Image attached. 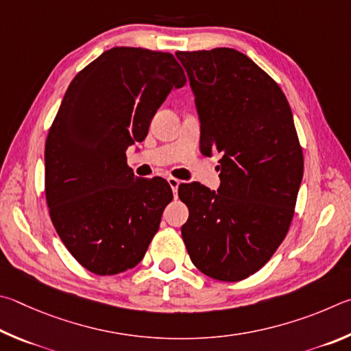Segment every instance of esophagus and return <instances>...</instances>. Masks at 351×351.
Wrapping results in <instances>:
<instances>
[{
	"instance_id": "esophagus-1",
	"label": "esophagus",
	"mask_w": 351,
	"mask_h": 351,
	"mask_svg": "<svg viewBox=\"0 0 351 351\" xmlns=\"http://www.w3.org/2000/svg\"><path fill=\"white\" fill-rule=\"evenodd\" d=\"M168 183H169V186H171V189H172V193H174V197H177V191H179L180 180H179V179H174V177H169Z\"/></svg>"
}]
</instances>
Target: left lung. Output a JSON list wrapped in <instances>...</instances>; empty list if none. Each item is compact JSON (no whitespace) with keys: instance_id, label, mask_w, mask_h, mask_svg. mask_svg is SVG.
Here are the masks:
<instances>
[{"instance_id":"left-lung-1","label":"left lung","mask_w":351,"mask_h":351,"mask_svg":"<svg viewBox=\"0 0 351 351\" xmlns=\"http://www.w3.org/2000/svg\"><path fill=\"white\" fill-rule=\"evenodd\" d=\"M200 120V152L220 154L217 191L182 183L188 254L202 273L237 282L265 265L290 228L304 176L291 108L279 84L230 47L176 52Z\"/></svg>"}]
</instances>
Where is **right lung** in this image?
<instances>
[{"instance_id":"1","label":"right lung","mask_w":351,"mask_h":351,"mask_svg":"<svg viewBox=\"0 0 351 351\" xmlns=\"http://www.w3.org/2000/svg\"><path fill=\"white\" fill-rule=\"evenodd\" d=\"M186 77L174 55L112 47L72 80L49 129L45 188L61 242L90 273L112 276L143 259L172 200L162 177L140 179L126 149Z\"/></svg>"}]
</instances>
